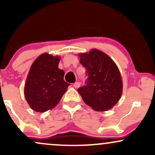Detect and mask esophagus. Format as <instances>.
I'll use <instances>...</instances> for the list:
<instances>
[{"instance_id":"obj_1","label":"esophagus","mask_w":155,"mask_h":155,"mask_svg":"<svg viewBox=\"0 0 155 155\" xmlns=\"http://www.w3.org/2000/svg\"><path fill=\"white\" fill-rule=\"evenodd\" d=\"M80 87V83L79 82H76V83H74V88H76V89H77V88H79Z\"/></svg>"}]
</instances>
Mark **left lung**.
Masks as SVG:
<instances>
[{"instance_id":"left-lung-1","label":"left lung","mask_w":155,"mask_h":155,"mask_svg":"<svg viewBox=\"0 0 155 155\" xmlns=\"http://www.w3.org/2000/svg\"><path fill=\"white\" fill-rule=\"evenodd\" d=\"M79 55L88 75L86 85L78 89L84 102L97 111L111 109L122 93V76L116 63L96 49Z\"/></svg>"}]
</instances>
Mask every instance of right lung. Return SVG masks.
<instances>
[{
    "mask_svg": "<svg viewBox=\"0 0 155 155\" xmlns=\"http://www.w3.org/2000/svg\"><path fill=\"white\" fill-rule=\"evenodd\" d=\"M59 56L44 53L32 64L25 84L24 94L32 109L45 112L60 102L70 84L64 81L63 70L58 68Z\"/></svg>",
    "mask_w": 155,
    "mask_h": 155,
    "instance_id": "1",
    "label": "right lung"
}]
</instances>
